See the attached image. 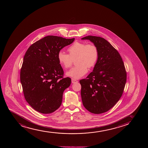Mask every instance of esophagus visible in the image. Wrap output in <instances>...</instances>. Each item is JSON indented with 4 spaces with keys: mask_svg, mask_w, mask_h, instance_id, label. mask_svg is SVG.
Returning <instances> with one entry per match:
<instances>
[{
    "mask_svg": "<svg viewBox=\"0 0 148 148\" xmlns=\"http://www.w3.org/2000/svg\"><path fill=\"white\" fill-rule=\"evenodd\" d=\"M77 82H78L77 80H75V79H73V78H72V79H71V82L73 83H77Z\"/></svg>",
    "mask_w": 148,
    "mask_h": 148,
    "instance_id": "esophagus-1",
    "label": "esophagus"
}]
</instances>
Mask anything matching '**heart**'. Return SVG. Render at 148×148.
Segmentation results:
<instances>
[{"mask_svg": "<svg viewBox=\"0 0 148 148\" xmlns=\"http://www.w3.org/2000/svg\"><path fill=\"white\" fill-rule=\"evenodd\" d=\"M69 54L60 51L58 54V61L65 69L71 67L75 60L77 66L68 71L66 75L75 79H79L88 71V68H93L99 58V50L93 43L75 42L68 49Z\"/></svg>", "mask_w": 148, "mask_h": 148, "instance_id": "b5f03b06", "label": "heart"}]
</instances>
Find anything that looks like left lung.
I'll return each instance as SVG.
<instances>
[{"instance_id":"obj_1","label":"left lung","mask_w":148,"mask_h":148,"mask_svg":"<svg viewBox=\"0 0 148 148\" xmlns=\"http://www.w3.org/2000/svg\"><path fill=\"white\" fill-rule=\"evenodd\" d=\"M88 39L97 46L99 58L93 71L79 81L84 107L93 114L110 110L122 96L126 82V71L119 52L104 38L89 36Z\"/></svg>"}]
</instances>
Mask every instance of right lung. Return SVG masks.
<instances>
[{"mask_svg":"<svg viewBox=\"0 0 148 148\" xmlns=\"http://www.w3.org/2000/svg\"><path fill=\"white\" fill-rule=\"evenodd\" d=\"M75 39L47 36L26 51L21 69V82L27 102L38 112L50 114L61 105L63 92L70 86L71 79L63 77L58 54Z\"/></svg>","mask_w":148,"mask_h":148,"instance_id":"add662e5","label":"right lung"}]
</instances>
